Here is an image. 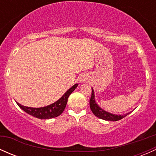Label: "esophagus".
<instances>
[{"mask_svg":"<svg viewBox=\"0 0 156 156\" xmlns=\"http://www.w3.org/2000/svg\"><path fill=\"white\" fill-rule=\"evenodd\" d=\"M88 77L87 76H82L80 78V81L81 82V83H84V82H87V80H88Z\"/></svg>","mask_w":156,"mask_h":156,"instance_id":"esophagus-1","label":"esophagus"}]
</instances>
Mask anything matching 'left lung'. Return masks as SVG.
<instances>
[{"label": "left lung", "instance_id": "8db88e82", "mask_svg": "<svg viewBox=\"0 0 156 156\" xmlns=\"http://www.w3.org/2000/svg\"><path fill=\"white\" fill-rule=\"evenodd\" d=\"M89 105H90V108L92 112L96 117L102 119H104L106 121H118L126 117L128 114H130L127 113L126 114H122V115H118V114H112V113L106 112L103 110V108L98 105L95 101V96H94V92L92 88V96H91L90 100H89Z\"/></svg>", "mask_w": 156, "mask_h": 156}]
</instances>
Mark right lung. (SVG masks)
Listing matches in <instances>:
<instances>
[{"mask_svg":"<svg viewBox=\"0 0 156 156\" xmlns=\"http://www.w3.org/2000/svg\"><path fill=\"white\" fill-rule=\"evenodd\" d=\"M77 87H78V83L73 85L70 89H68L67 92L64 93L60 99L47 106L41 107V108H31V107L24 106V105L20 104L17 102L16 103L20 108L23 109L25 112L33 117L41 119H52V118L58 117L62 114L67 105L68 98L70 95L71 93L77 88Z\"/></svg>","mask_w":156,"mask_h":156,"instance_id":"right-lung-1","label":"right lung"}]
</instances>
